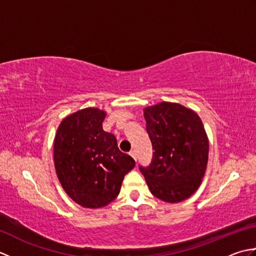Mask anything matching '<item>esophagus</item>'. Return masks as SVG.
Here are the masks:
<instances>
[{"label":"esophagus","instance_id":"obj_1","mask_svg":"<svg viewBox=\"0 0 256 256\" xmlns=\"http://www.w3.org/2000/svg\"><path fill=\"white\" fill-rule=\"evenodd\" d=\"M130 155H131V156L133 157V158H134L135 160H138V156H136V153H135L134 150H131V152H130Z\"/></svg>","mask_w":256,"mask_h":256}]
</instances>
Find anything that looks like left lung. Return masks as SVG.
I'll return each instance as SVG.
<instances>
[{
  "instance_id": "8db88e82",
  "label": "left lung",
  "mask_w": 256,
  "mask_h": 256,
  "mask_svg": "<svg viewBox=\"0 0 256 256\" xmlns=\"http://www.w3.org/2000/svg\"><path fill=\"white\" fill-rule=\"evenodd\" d=\"M153 160L140 167L156 198L180 202L189 198L204 178L209 154V140L199 116L192 108L160 102L144 108Z\"/></svg>"
}]
</instances>
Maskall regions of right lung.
<instances>
[{
  "mask_svg": "<svg viewBox=\"0 0 256 256\" xmlns=\"http://www.w3.org/2000/svg\"><path fill=\"white\" fill-rule=\"evenodd\" d=\"M106 113L96 108L79 110L59 124L54 162L64 192L84 208L104 206L118 197L124 176L135 162L118 148L113 134L103 131Z\"/></svg>",
  "mask_w": 256,
  "mask_h": 256,
  "instance_id": "obj_1",
  "label": "right lung"
}]
</instances>
